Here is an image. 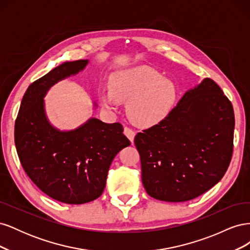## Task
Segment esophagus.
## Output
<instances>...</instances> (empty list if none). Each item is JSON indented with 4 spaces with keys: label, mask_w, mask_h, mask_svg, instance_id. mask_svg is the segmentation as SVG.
Returning <instances> with one entry per match:
<instances>
[{
    "label": "esophagus",
    "mask_w": 250,
    "mask_h": 250,
    "mask_svg": "<svg viewBox=\"0 0 250 250\" xmlns=\"http://www.w3.org/2000/svg\"><path fill=\"white\" fill-rule=\"evenodd\" d=\"M124 134L126 135V137H127L128 139H129V141H130L131 143H133L134 137H135L134 130H132L131 128H129V127H125V128H124Z\"/></svg>",
    "instance_id": "obj_1"
}]
</instances>
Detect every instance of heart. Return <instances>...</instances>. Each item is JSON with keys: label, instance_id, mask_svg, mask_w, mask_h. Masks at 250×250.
<instances>
[{"label": "heart", "instance_id": "b5f03b06", "mask_svg": "<svg viewBox=\"0 0 250 250\" xmlns=\"http://www.w3.org/2000/svg\"><path fill=\"white\" fill-rule=\"evenodd\" d=\"M177 97V86L171 79L148 65H138L113 74L109 89L102 90L99 100L106 108L127 102V115L134 124L152 127L169 117Z\"/></svg>", "mask_w": 250, "mask_h": 250}]
</instances>
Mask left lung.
<instances>
[{"label":"left lung","mask_w":250,"mask_h":250,"mask_svg":"<svg viewBox=\"0 0 250 250\" xmlns=\"http://www.w3.org/2000/svg\"><path fill=\"white\" fill-rule=\"evenodd\" d=\"M233 129L232 105L215 81L188 89L167 119L134 138L148 195L184 202L208 191L229 168Z\"/></svg>","instance_id":"8db88e82"}]
</instances>
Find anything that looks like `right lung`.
Listing matches in <instances>:
<instances>
[{
	"label": "right lung",
	"instance_id": "1",
	"mask_svg": "<svg viewBox=\"0 0 250 250\" xmlns=\"http://www.w3.org/2000/svg\"><path fill=\"white\" fill-rule=\"evenodd\" d=\"M87 63V59L63 62L30 84L14 126L18 155L27 175L49 197L67 204L100 197L112 160L130 145L120 123L90 118L76 129L62 131L48 120L43 100L48 90Z\"/></svg>",
	"mask_w": 250,
	"mask_h": 250
}]
</instances>
